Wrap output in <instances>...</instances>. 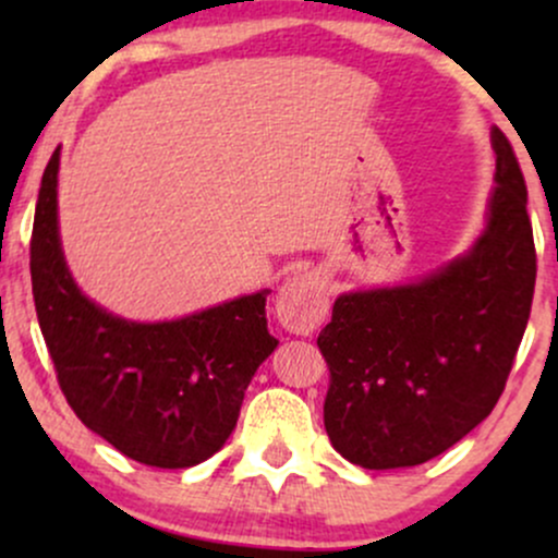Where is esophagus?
Returning <instances> with one entry per match:
<instances>
[{
    "label": "esophagus",
    "instance_id": "34e87169",
    "mask_svg": "<svg viewBox=\"0 0 558 558\" xmlns=\"http://www.w3.org/2000/svg\"><path fill=\"white\" fill-rule=\"evenodd\" d=\"M328 315V280L323 272L304 270L288 278L275 299V317L286 330L306 336Z\"/></svg>",
    "mask_w": 558,
    "mask_h": 558
}]
</instances>
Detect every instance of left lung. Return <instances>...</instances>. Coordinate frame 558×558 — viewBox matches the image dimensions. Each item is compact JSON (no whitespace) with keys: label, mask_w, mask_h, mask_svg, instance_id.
Segmentation results:
<instances>
[{"label":"left lung","mask_w":558,"mask_h":558,"mask_svg":"<svg viewBox=\"0 0 558 558\" xmlns=\"http://www.w3.org/2000/svg\"><path fill=\"white\" fill-rule=\"evenodd\" d=\"M496 189L470 254L412 286L345 293L317 345L330 369L325 430L364 470L438 457L501 399L535 293L527 185L493 128Z\"/></svg>","instance_id":"left-lung-1"}]
</instances>
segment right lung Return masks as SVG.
Here are the masks:
<instances>
[{
	"label": "right lung",
	"mask_w": 558,
	"mask_h": 558,
	"mask_svg": "<svg viewBox=\"0 0 558 558\" xmlns=\"http://www.w3.org/2000/svg\"><path fill=\"white\" fill-rule=\"evenodd\" d=\"M57 170L49 159L31 233V283L57 383L88 430L128 459L185 470L220 451L254 373L278 341L267 291L172 323H128L70 278L57 233Z\"/></svg>",
	"instance_id": "right-lung-1"
}]
</instances>
